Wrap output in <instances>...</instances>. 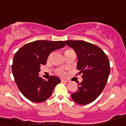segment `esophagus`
<instances>
[{"label":"esophagus","instance_id":"esophagus-1","mask_svg":"<svg viewBox=\"0 0 126 126\" xmlns=\"http://www.w3.org/2000/svg\"><path fill=\"white\" fill-rule=\"evenodd\" d=\"M61 82H68L69 80H67V79H61Z\"/></svg>","mask_w":126,"mask_h":126}]
</instances>
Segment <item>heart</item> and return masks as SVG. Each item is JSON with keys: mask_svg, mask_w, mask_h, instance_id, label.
<instances>
[{"mask_svg": "<svg viewBox=\"0 0 126 126\" xmlns=\"http://www.w3.org/2000/svg\"><path fill=\"white\" fill-rule=\"evenodd\" d=\"M57 73L61 76H64L65 74V72H64L63 70H62V69H59V70L57 71Z\"/></svg>", "mask_w": 126, "mask_h": 126, "instance_id": "heart-1", "label": "heart"}]
</instances>
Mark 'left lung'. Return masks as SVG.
<instances>
[{
	"label": "left lung",
	"instance_id": "left-lung-1",
	"mask_svg": "<svg viewBox=\"0 0 126 126\" xmlns=\"http://www.w3.org/2000/svg\"><path fill=\"white\" fill-rule=\"evenodd\" d=\"M78 57V75L82 81L78 82V91L71 95L72 100L81 105L94 102L102 92L109 78L110 67L106 54L95 45L84 41H65Z\"/></svg>",
	"mask_w": 126,
	"mask_h": 126
}]
</instances>
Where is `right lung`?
<instances>
[{"instance_id": "add662e5", "label": "right lung", "mask_w": 126, "mask_h": 126, "mask_svg": "<svg viewBox=\"0 0 126 126\" xmlns=\"http://www.w3.org/2000/svg\"><path fill=\"white\" fill-rule=\"evenodd\" d=\"M63 41L38 40L26 44L15 54L12 72L17 87L24 96L32 102H43L52 95L61 79L52 76L48 80L39 76L40 67L47 62L52 52L63 48Z\"/></svg>"}]
</instances>
